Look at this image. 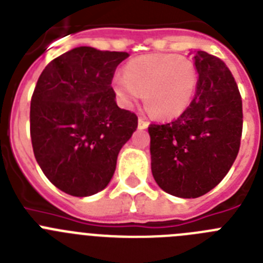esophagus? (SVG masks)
<instances>
[{"label": "esophagus", "instance_id": "esophagus-1", "mask_svg": "<svg viewBox=\"0 0 263 263\" xmlns=\"http://www.w3.org/2000/svg\"><path fill=\"white\" fill-rule=\"evenodd\" d=\"M148 124H150V122H148L146 118H143V117L138 118V127H139V129H146V127L148 126Z\"/></svg>", "mask_w": 263, "mask_h": 263}]
</instances>
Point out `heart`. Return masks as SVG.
Masks as SVG:
<instances>
[{"label": "heart", "instance_id": "b5f03b06", "mask_svg": "<svg viewBox=\"0 0 263 263\" xmlns=\"http://www.w3.org/2000/svg\"><path fill=\"white\" fill-rule=\"evenodd\" d=\"M199 84L192 60L174 53L145 55L129 62L117 73L113 88L121 104L133 105L145 93V104L159 118H175L190 106Z\"/></svg>", "mask_w": 263, "mask_h": 263}]
</instances>
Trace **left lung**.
<instances>
[{
	"instance_id": "obj_1",
	"label": "left lung",
	"mask_w": 263,
	"mask_h": 263,
	"mask_svg": "<svg viewBox=\"0 0 263 263\" xmlns=\"http://www.w3.org/2000/svg\"><path fill=\"white\" fill-rule=\"evenodd\" d=\"M192 53L199 71L194 100L175 120L148 126L155 182L184 199L201 196L221 182L242 136V100L232 72L215 55Z\"/></svg>"
}]
</instances>
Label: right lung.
<instances>
[{"label":"right lung","mask_w":263,"mask_h":263,"mask_svg":"<svg viewBox=\"0 0 263 263\" xmlns=\"http://www.w3.org/2000/svg\"><path fill=\"white\" fill-rule=\"evenodd\" d=\"M127 52L76 47L48 63L30 105V136L42 171L72 196L108 185L121 147L138 126L116 103L111 79Z\"/></svg>","instance_id":"obj_1"}]
</instances>
